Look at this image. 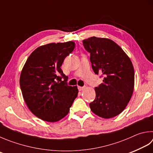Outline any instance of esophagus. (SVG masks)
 I'll return each instance as SVG.
<instances>
[{
    "label": "esophagus",
    "mask_w": 153,
    "mask_h": 153,
    "mask_svg": "<svg viewBox=\"0 0 153 153\" xmlns=\"http://www.w3.org/2000/svg\"><path fill=\"white\" fill-rule=\"evenodd\" d=\"M78 89H79V91H81L82 90H84L85 87L84 86H78Z\"/></svg>",
    "instance_id": "obj_1"
}]
</instances>
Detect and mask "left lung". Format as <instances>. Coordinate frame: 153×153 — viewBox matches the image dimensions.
<instances>
[{
    "mask_svg": "<svg viewBox=\"0 0 153 153\" xmlns=\"http://www.w3.org/2000/svg\"><path fill=\"white\" fill-rule=\"evenodd\" d=\"M90 53L92 68L101 74L103 82L95 87L96 97L89 104L91 110L104 119L117 116L124 111L134 90V72L131 60L112 40L90 37L83 40Z\"/></svg>",
    "mask_w": 153,
    "mask_h": 153,
    "instance_id": "1",
    "label": "left lung"
}]
</instances>
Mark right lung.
Masks as SVG:
<instances>
[{"instance_id": "1", "label": "right lung", "mask_w": 153, "mask_h": 153, "mask_svg": "<svg viewBox=\"0 0 153 153\" xmlns=\"http://www.w3.org/2000/svg\"><path fill=\"white\" fill-rule=\"evenodd\" d=\"M75 43H50L34 50L20 76V86L28 108L45 121L56 122L67 115L76 99L77 86L67 85L60 67Z\"/></svg>"}]
</instances>
